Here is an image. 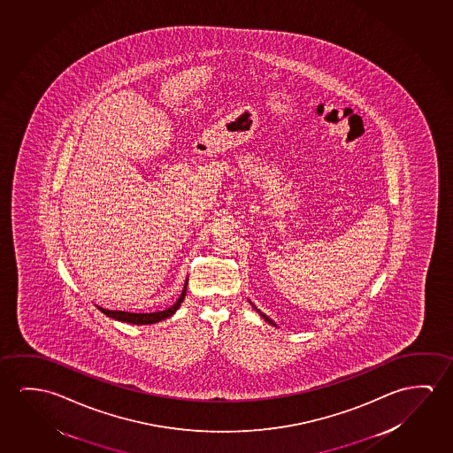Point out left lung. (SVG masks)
Returning a JSON list of instances; mask_svg holds the SVG:
<instances>
[{"instance_id":"1","label":"left lung","mask_w":453,"mask_h":453,"mask_svg":"<svg viewBox=\"0 0 453 453\" xmlns=\"http://www.w3.org/2000/svg\"><path fill=\"white\" fill-rule=\"evenodd\" d=\"M254 309H256V311H257V312L260 313V315H262V317H264L265 320L268 321V323H272V325H274V321H273L272 319H268V317H266V315H265V313L260 312V311H258L257 307L254 306ZM274 326H276V325H274Z\"/></svg>"}]
</instances>
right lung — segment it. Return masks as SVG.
<instances>
[{
	"mask_svg": "<svg viewBox=\"0 0 453 453\" xmlns=\"http://www.w3.org/2000/svg\"><path fill=\"white\" fill-rule=\"evenodd\" d=\"M187 284H188V279L185 282V287L181 290V295L179 296V300L175 301L173 306L160 312H150V313H133L124 312V311H108L104 307H98L104 315L111 317L114 320L124 321V323H132V325H152V323H158V321L165 320L174 315L175 311L180 307L181 303L185 300V295H187Z\"/></svg>",
	"mask_w": 453,
	"mask_h": 453,
	"instance_id": "add662e5",
	"label": "right lung"
}]
</instances>
